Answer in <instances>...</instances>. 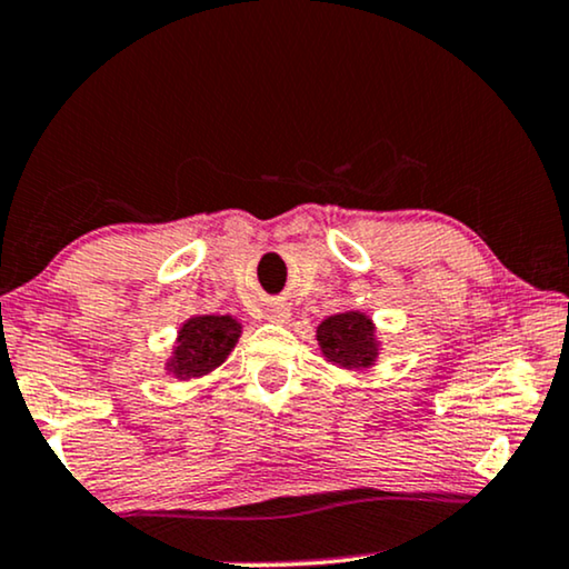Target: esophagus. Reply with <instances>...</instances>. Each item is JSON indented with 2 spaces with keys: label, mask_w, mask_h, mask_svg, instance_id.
Returning a JSON list of instances; mask_svg holds the SVG:
<instances>
[{
  "label": "esophagus",
  "mask_w": 569,
  "mask_h": 569,
  "mask_svg": "<svg viewBox=\"0 0 569 569\" xmlns=\"http://www.w3.org/2000/svg\"><path fill=\"white\" fill-rule=\"evenodd\" d=\"M268 320H272V322H286L289 320V309H270V315H268Z\"/></svg>",
  "instance_id": "obj_1"
}]
</instances>
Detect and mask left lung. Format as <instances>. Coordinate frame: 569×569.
<instances>
[{"instance_id":"left-lung-1","label":"left lung","mask_w":569,"mask_h":569,"mask_svg":"<svg viewBox=\"0 0 569 569\" xmlns=\"http://www.w3.org/2000/svg\"><path fill=\"white\" fill-rule=\"evenodd\" d=\"M315 336L326 362L341 370H368L380 357L378 328L362 309L330 315L320 322Z\"/></svg>"}]
</instances>
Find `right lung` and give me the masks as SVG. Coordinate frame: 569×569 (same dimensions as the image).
Wrapping results in <instances>:
<instances>
[{
    "label": "right lung",
    "instance_id": "obj_1",
    "mask_svg": "<svg viewBox=\"0 0 569 569\" xmlns=\"http://www.w3.org/2000/svg\"><path fill=\"white\" fill-rule=\"evenodd\" d=\"M241 330L243 326L233 315H191L178 328L164 370L178 380L210 376L239 343Z\"/></svg>",
    "mask_w": 569,
    "mask_h": 569
}]
</instances>
